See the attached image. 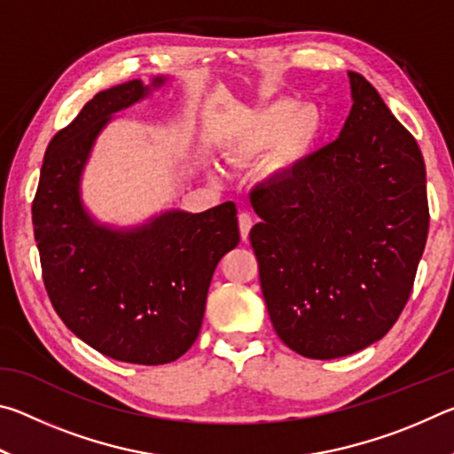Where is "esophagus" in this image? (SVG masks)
I'll list each match as a JSON object with an SVG mask.
<instances>
[{
    "label": "esophagus",
    "instance_id": "1",
    "mask_svg": "<svg viewBox=\"0 0 454 454\" xmlns=\"http://www.w3.org/2000/svg\"><path fill=\"white\" fill-rule=\"evenodd\" d=\"M252 224H254V222H252V214L250 212H240V214H238V226H240L242 240H248V234H250Z\"/></svg>",
    "mask_w": 454,
    "mask_h": 454
}]
</instances>
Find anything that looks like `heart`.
Returning a JSON list of instances; mask_svg holds the SVG:
<instances>
[{"mask_svg":"<svg viewBox=\"0 0 454 454\" xmlns=\"http://www.w3.org/2000/svg\"><path fill=\"white\" fill-rule=\"evenodd\" d=\"M320 134V114L314 106L274 99L250 118L234 140L236 156H254L274 145V164L290 170L309 156Z\"/></svg>","mask_w":454,"mask_h":454,"instance_id":"1","label":"heart"}]
</instances>
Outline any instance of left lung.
I'll list each match as a JSON object with an SVG mask.
<instances>
[{
    "mask_svg": "<svg viewBox=\"0 0 454 454\" xmlns=\"http://www.w3.org/2000/svg\"><path fill=\"white\" fill-rule=\"evenodd\" d=\"M340 136L250 194L268 314L306 358L358 352L393 328L428 234L425 160L371 83L348 72Z\"/></svg>",
    "mask_w": 454,
    "mask_h": 454,
    "instance_id": "left-lung-1",
    "label": "left lung"
}]
</instances>
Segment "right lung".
I'll return each instance as SVG.
<instances>
[{"label":"right lung","mask_w":454,"mask_h":454,"mask_svg":"<svg viewBox=\"0 0 454 454\" xmlns=\"http://www.w3.org/2000/svg\"><path fill=\"white\" fill-rule=\"evenodd\" d=\"M152 86L140 80L96 94L51 137L32 204L42 276L53 310L102 355L132 364H168L198 338L220 258L240 242L236 204L190 214L170 210L116 230L90 216L80 180L98 134Z\"/></svg>","instance_id":"obj_1"}]
</instances>
